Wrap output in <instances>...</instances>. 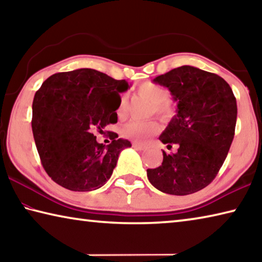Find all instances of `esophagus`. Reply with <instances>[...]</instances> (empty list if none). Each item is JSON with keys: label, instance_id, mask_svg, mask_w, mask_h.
<instances>
[{"label": "esophagus", "instance_id": "1", "mask_svg": "<svg viewBox=\"0 0 262 262\" xmlns=\"http://www.w3.org/2000/svg\"><path fill=\"white\" fill-rule=\"evenodd\" d=\"M133 147L136 148V149H140V150H144L145 149V145L139 143V142H133Z\"/></svg>", "mask_w": 262, "mask_h": 262}]
</instances>
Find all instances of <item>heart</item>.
<instances>
[{"label":"heart","instance_id":"1","mask_svg":"<svg viewBox=\"0 0 262 262\" xmlns=\"http://www.w3.org/2000/svg\"><path fill=\"white\" fill-rule=\"evenodd\" d=\"M139 92L141 96H143L144 98H147L152 103L151 113L155 112L164 119L170 118L173 114V108L171 107L170 103H168L171 98V94L166 88L157 85V84L154 83H144L139 88ZM123 104H125V98L122 97L118 110V115L120 118L123 115ZM158 130L159 125L157 121L132 120L121 127V135L133 141L143 142L148 137L158 133Z\"/></svg>","mask_w":262,"mask_h":262}]
</instances>
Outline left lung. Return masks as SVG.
I'll return each instance as SVG.
<instances>
[{
	"instance_id": "1",
	"label": "left lung",
	"mask_w": 262,
	"mask_h": 262,
	"mask_svg": "<svg viewBox=\"0 0 262 262\" xmlns=\"http://www.w3.org/2000/svg\"><path fill=\"white\" fill-rule=\"evenodd\" d=\"M178 101L177 115L159 136L178 151H163V163L148 168L154 187L172 195H188L207 187L219 173L231 147L237 101L219 75L192 66L172 69L154 78Z\"/></svg>"
}]
</instances>
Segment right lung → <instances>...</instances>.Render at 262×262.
<instances>
[{
  "label": "right lung",
  "instance_id": "1",
  "mask_svg": "<svg viewBox=\"0 0 262 262\" xmlns=\"http://www.w3.org/2000/svg\"><path fill=\"white\" fill-rule=\"evenodd\" d=\"M128 89L95 69H77L48 77L35 92L32 132L47 174L62 187L89 192L104 186L119 155L132 147L111 132L108 145L98 143L95 129L117 123L120 95Z\"/></svg>",
  "mask_w": 262,
  "mask_h": 262
}]
</instances>
